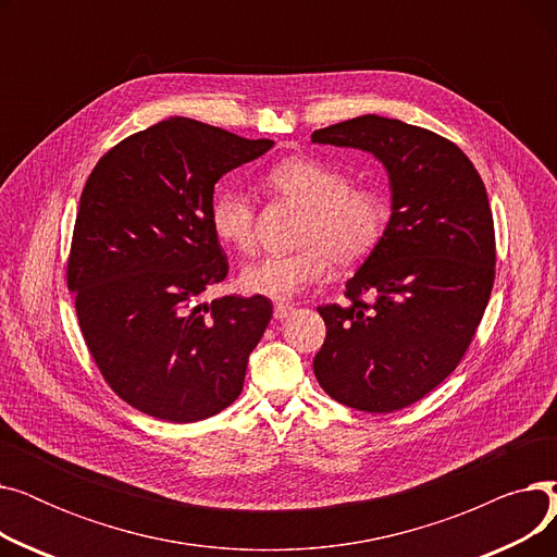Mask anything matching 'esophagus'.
Here are the masks:
<instances>
[{"mask_svg":"<svg viewBox=\"0 0 557 557\" xmlns=\"http://www.w3.org/2000/svg\"><path fill=\"white\" fill-rule=\"evenodd\" d=\"M290 311H294V305L277 302V305H275V309H273V315H275L277 320H284V318H288V315H290Z\"/></svg>","mask_w":557,"mask_h":557,"instance_id":"esophagus-1","label":"esophagus"}]
</instances>
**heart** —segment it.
Listing matches in <instances>:
<instances>
[{"label":"heart","mask_w":557,"mask_h":557,"mask_svg":"<svg viewBox=\"0 0 557 557\" xmlns=\"http://www.w3.org/2000/svg\"><path fill=\"white\" fill-rule=\"evenodd\" d=\"M267 187L302 208L296 230L298 248L263 255L242 271V286L277 302L294 300L323 280L332 263L341 271L363 263L382 244L391 221L386 194L372 185H352L341 169L315 158L275 164ZM216 237L237 250L255 246L257 210L242 191H221L210 208Z\"/></svg>","instance_id":"b5f03b06"}]
</instances>
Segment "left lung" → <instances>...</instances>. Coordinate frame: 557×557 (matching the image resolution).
Here are the masks:
<instances>
[{
    "mask_svg": "<svg viewBox=\"0 0 557 557\" xmlns=\"http://www.w3.org/2000/svg\"><path fill=\"white\" fill-rule=\"evenodd\" d=\"M384 162L393 214L379 248L318 313L313 359L323 391L357 411L393 413L456 370L485 313L496 263L494 221L472 160L433 131L363 114L311 135Z\"/></svg>",
    "mask_w": 557,
    "mask_h": 557,
    "instance_id": "8db88e82",
    "label": "left lung"
}]
</instances>
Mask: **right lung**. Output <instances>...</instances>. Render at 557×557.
<instances>
[{
    "label": "right lung",
    "instance_id": "1",
    "mask_svg": "<svg viewBox=\"0 0 557 557\" xmlns=\"http://www.w3.org/2000/svg\"><path fill=\"white\" fill-rule=\"evenodd\" d=\"M271 146L171 116L114 144L83 187L67 288L106 384L146 416L200 422L244 391L273 302H200L230 273L210 208L221 175Z\"/></svg>",
    "mask_w": 557,
    "mask_h": 557
}]
</instances>
